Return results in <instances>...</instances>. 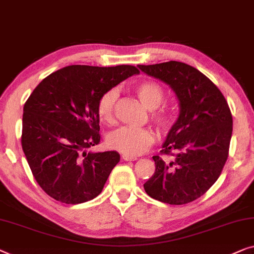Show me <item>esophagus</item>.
I'll use <instances>...</instances> for the list:
<instances>
[{"mask_svg": "<svg viewBox=\"0 0 254 254\" xmlns=\"http://www.w3.org/2000/svg\"><path fill=\"white\" fill-rule=\"evenodd\" d=\"M121 158H123L125 161H134V160L137 159V158H136V157L128 156V154H123V156H121Z\"/></svg>", "mask_w": 254, "mask_h": 254, "instance_id": "34e87169", "label": "esophagus"}]
</instances>
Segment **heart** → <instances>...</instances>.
<instances>
[{"mask_svg": "<svg viewBox=\"0 0 254 254\" xmlns=\"http://www.w3.org/2000/svg\"><path fill=\"white\" fill-rule=\"evenodd\" d=\"M134 91L139 101L149 110L150 120L161 133L171 130L178 119L175 106L170 104L160 105L164 100L165 91L159 83L152 80H144L136 83ZM119 93L117 88H110L101 95L97 101V116L103 123L112 125L116 121V104ZM154 136L148 128L121 127L108 137L110 148L128 156H138L144 153L153 144Z\"/></svg>", "mask_w": 254, "mask_h": 254, "instance_id": "obj_1", "label": "heart"}]
</instances>
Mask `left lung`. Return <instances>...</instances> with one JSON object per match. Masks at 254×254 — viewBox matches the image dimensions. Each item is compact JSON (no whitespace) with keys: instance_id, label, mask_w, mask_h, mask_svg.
<instances>
[{"instance_id":"1","label":"left lung","mask_w":254,"mask_h":254,"mask_svg":"<svg viewBox=\"0 0 254 254\" xmlns=\"http://www.w3.org/2000/svg\"><path fill=\"white\" fill-rule=\"evenodd\" d=\"M138 68L170 84L180 116L163 150L152 159L154 174L144 183L150 197L171 205L193 201L214 185L229 154L233 116L218 87L197 68L170 61ZM164 155L172 161H164Z\"/></svg>"}]
</instances>
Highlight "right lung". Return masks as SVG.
<instances>
[{"instance_id":"right-lung-1","label":"right lung","mask_w":254,"mask_h":254,"mask_svg":"<svg viewBox=\"0 0 254 254\" xmlns=\"http://www.w3.org/2000/svg\"><path fill=\"white\" fill-rule=\"evenodd\" d=\"M137 73L133 65H71L33 90L24 105L21 146L33 176L51 198L80 204L101 193L120 156L86 152L101 142L97 101Z\"/></svg>"}]
</instances>
